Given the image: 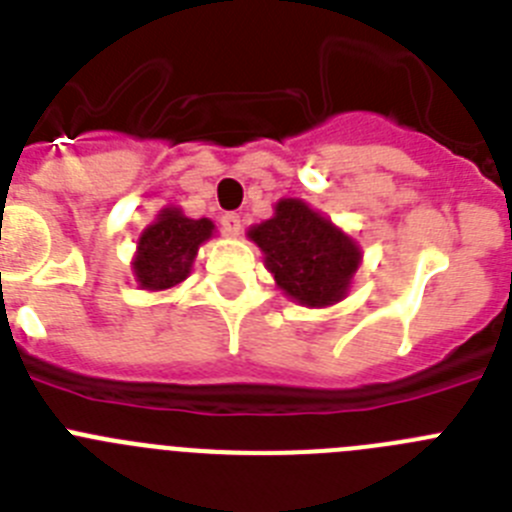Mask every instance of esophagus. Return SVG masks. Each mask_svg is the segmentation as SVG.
<instances>
[{
	"mask_svg": "<svg viewBox=\"0 0 512 512\" xmlns=\"http://www.w3.org/2000/svg\"><path fill=\"white\" fill-rule=\"evenodd\" d=\"M241 228H243V220L238 212H228V215H223V230L230 235V238H238V235H241Z\"/></svg>",
	"mask_w": 512,
	"mask_h": 512,
	"instance_id": "esophagus-1",
	"label": "esophagus"
}]
</instances>
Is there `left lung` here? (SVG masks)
<instances>
[{
    "label": "left lung",
    "mask_w": 512,
    "mask_h": 512,
    "mask_svg": "<svg viewBox=\"0 0 512 512\" xmlns=\"http://www.w3.org/2000/svg\"><path fill=\"white\" fill-rule=\"evenodd\" d=\"M248 238L264 253L277 287L305 307L341 302L361 266L359 243L295 197L279 200L269 220L248 228Z\"/></svg>",
    "instance_id": "obj_1"
}]
</instances>
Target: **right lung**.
<instances>
[{
    "mask_svg": "<svg viewBox=\"0 0 512 512\" xmlns=\"http://www.w3.org/2000/svg\"><path fill=\"white\" fill-rule=\"evenodd\" d=\"M215 235L210 217H187L182 207H164L156 220L138 235L135 256L130 261L140 289L164 292L182 284L192 274L197 251Z\"/></svg>",
    "mask_w": 512,
    "mask_h": 512,
    "instance_id": "obj_1",
    "label": "right lung"
}]
</instances>
